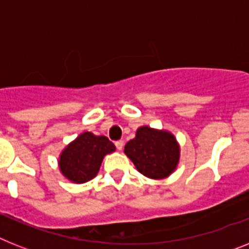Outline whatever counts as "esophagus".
<instances>
[{"instance_id": "34e87169", "label": "esophagus", "mask_w": 249, "mask_h": 249, "mask_svg": "<svg viewBox=\"0 0 249 249\" xmlns=\"http://www.w3.org/2000/svg\"><path fill=\"white\" fill-rule=\"evenodd\" d=\"M114 145H116L117 150H122L123 149V145H124V143H123L122 140H118V141H116V142H114Z\"/></svg>"}]
</instances>
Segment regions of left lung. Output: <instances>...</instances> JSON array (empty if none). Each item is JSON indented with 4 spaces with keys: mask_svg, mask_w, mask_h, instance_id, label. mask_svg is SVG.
I'll return each instance as SVG.
<instances>
[{
    "mask_svg": "<svg viewBox=\"0 0 249 249\" xmlns=\"http://www.w3.org/2000/svg\"><path fill=\"white\" fill-rule=\"evenodd\" d=\"M124 153L140 173L160 179L176 169L179 147L172 133L150 127H140L136 137L126 143Z\"/></svg>",
    "mask_w": 249,
    "mask_h": 249,
    "instance_id": "8db88e82",
    "label": "left lung"
}]
</instances>
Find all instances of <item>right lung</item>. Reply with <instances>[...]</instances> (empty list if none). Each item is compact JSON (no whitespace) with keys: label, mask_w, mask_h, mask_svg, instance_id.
Returning <instances> with one entry per match:
<instances>
[{"label":"right lung","mask_w":249,"mask_h":249,"mask_svg":"<svg viewBox=\"0 0 249 249\" xmlns=\"http://www.w3.org/2000/svg\"><path fill=\"white\" fill-rule=\"evenodd\" d=\"M114 150L116 146L108 137L84 132L62 151L59 169L70 180L85 183L98 174L103 158Z\"/></svg>","instance_id":"right-lung-1"}]
</instances>
